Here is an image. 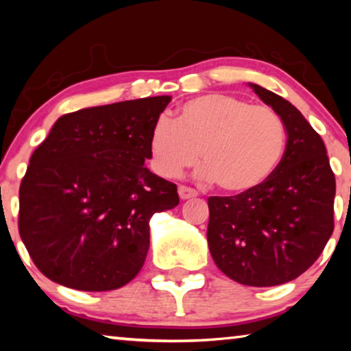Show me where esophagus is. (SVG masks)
Segmentation results:
<instances>
[{"label": "esophagus", "mask_w": 351, "mask_h": 351, "mask_svg": "<svg viewBox=\"0 0 351 351\" xmlns=\"http://www.w3.org/2000/svg\"><path fill=\"white\" fill-rule=\"evenodd\" d=\"M178 193H180L181 199H190V198H195L198 195L197 190L186 187V186H180V189H178Z\"/></svg>", "instance_id": "obj_1"}]
</instances>
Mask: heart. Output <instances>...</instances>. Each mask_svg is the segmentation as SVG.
<instances>
[{
    "instance_id": "obj_1",
    "label": "heart",
    "mask_w": 351,
    "mask_h": 351,
    "mask_svg": "<svg viewBox=\"0 0 351 351\" xmlns=\"http://www.w3.org/2000/svg\"><path fill=\"white\" fill-rule=\"evenodd\" d=\"M287 130L266 105L212 93L187 100L175 122L161 117L150 132L152 162L164 178H173L201 161L199 176L217 181L228 193L261 186L280 164Z\"/></svg>"
}]
</instances>
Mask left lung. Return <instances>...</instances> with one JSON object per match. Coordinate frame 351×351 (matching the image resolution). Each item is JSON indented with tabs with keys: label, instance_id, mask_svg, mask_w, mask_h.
<instances>
[{
	"label": "left lung",
	"instance_id": "1",
	"mask_svg": "<svg viewBox=\"0 0 351 351\" xmlns=\"http://www.w3.org/2000/svg\"><path fill=\"white\" fill-rule=\"evenodd\" d=\"M247 85L282 117L287 148L257 189L207 199V243L229 278L276 287L304 274L322 254L335 229L336 181L324 141L302 112L276 93Z\"/></svg>",
	"mask_w": 351,
	"mask_h": 351
}]
</instances>
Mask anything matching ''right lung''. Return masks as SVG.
Returning <instances> with one entry per match:
<instances>
[{"mask_svg": "<svg viewBox=\"0 0 351 351\" xmlns=\"http://www.w3.org/2000/svg\"><path fill=\"white\" fill-rule=\"evenodd\" d=\"M170 96L91 106L57 119L20 186V237L52 282L111 291L138 276L153 213L180 204L152 173L148 142Z\"/></svg>", "mask_w": 351, "mask_h": 351, "instance_id": "1", "label": "right lung"}]
</instances>
